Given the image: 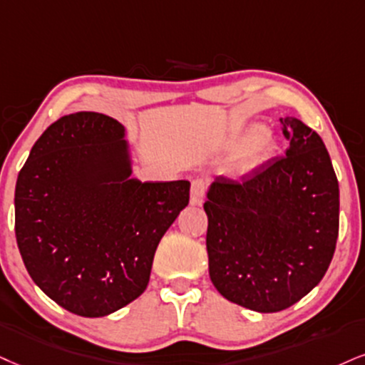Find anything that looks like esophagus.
<instances>
[{
	"mask_svg": "<svg viewBox=\"0 0 365 365\" xmlns=\"http://www.w3.org/2000/svg\"><path fill=\"white\" fill-rule=\"evenodd\" d=\"M205 200V182L196 179L191 182V205H201Z\"/></svg>",
	"mask_w": 365,
	"mask_h": 365,
	"instance_id": "obj_1",
	"label": "esophagus"
}]
</instances>
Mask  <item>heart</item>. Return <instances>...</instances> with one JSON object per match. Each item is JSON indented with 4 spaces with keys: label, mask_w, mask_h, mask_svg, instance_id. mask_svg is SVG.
I'll list each match as a JSON object with an SVG mask.
<instances>
[{
    "label": "heart",
    "mask_w": 365,
    "mask_h": 365,
    "mask_svg": "<svg viewBox=\"0 0 365 365\" xmlns=\"http://www.w3.org/2000/svg\"><path fill=\"white\" fill-rule=\"evenodd\" d=\"M276 148V137L269 128L255 127L238 142L232 159L228 160V173L245 175L259 169Z\"/></svg>",
    "instance_id": "heart-1"
}]
</instances>
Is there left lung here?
<instances>
[{
  "label": "left lung",
  "mask_w": 365,
  "mask_h": 365,
  "mask_svg": "<svg viewBox=\"0 0 365 365\" xmlns=\"http://www.w3.org/2000/svg\"><path fill=\"white\" fill-rule=\"evenodd\" d=\"M284 157L211 182L206 250L220 294L259 313L307 296L325 276L339 237V181L320 135L281 118Z\"/></svg>",
  "instance_id": "8db88e82"
}]
</instances>
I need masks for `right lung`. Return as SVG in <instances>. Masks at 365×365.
<instances>
[{"label":"right lung","mask_w":365,"mask_h":365,"mask_svg":"<svg viewBox=\"0 0 365 365\" xmlns=\"http://www.w3.org/2000/svg\"><path fill=\"white\" fill-rule=\"evenodd\" d=\"M125 128L79 111L40 135L15 190V233L34 282L67 312L106 317L145 291L190 181L132 179Z\"/></svg>","instance_id":"right-lung-1"}]
</instances>
